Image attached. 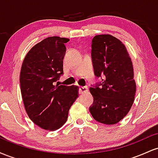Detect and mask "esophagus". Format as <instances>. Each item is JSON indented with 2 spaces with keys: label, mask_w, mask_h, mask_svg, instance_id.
<instances>
[{
  "label": "esophagus",
  "mask_w": 158,
  "mask_h": 158,
  "mask_svg": "<svg viewBox=\"0 0 158 158\" xmlns=\"http://www.w3.org/2000/svg\"><path fill=\"white\" fill-rule=\"evenodd\" d=\"M88 91V87H80V88H79V92H80V94H83V93H86V92Z\"/></svg>",
  "instance_id": "obj_1"
}]
</instances>
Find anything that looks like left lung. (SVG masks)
<instances>
[{
	"label": "left lung",
	"instance_id": "1",
	"mask_svg": "<svg viewBox=\"0 0 158 158\" xmlns=\"http://www.w3.org/2000/svg\"><path fill=\"white\" fill-rule=\"evenodd\" d=\"M94 74L102 82L90 88L94 97L89 110L95 120L114 125L123 119L135 100L133 64L126 46L114 36L97 35L92 39Z\"/></svg>",
	"mask_w": 158,
	"mask_h": 158
}]
</instances>
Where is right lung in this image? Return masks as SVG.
Masks as SVG:
<instances>
[{
	"label": "right lung",
	"instance_id": "add662e5",
	"mask_svg": "<svg viewBox=\"0 0 158 158\" xmlns=\"http://www.w3.org/2000/svg\"><path fill=\"white\" fill-rule=\"evenodd\" d=\"M69 39L52 36L27 52L20 73L25 110L30 119L43 129L55 131L66 123L70 107L79 97V87L55 82L63 74L65 43Z\"/></svg>",
	"mask_w": 158,
	"mask_h": 158
}]
</instances>
